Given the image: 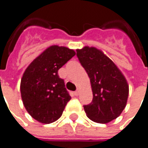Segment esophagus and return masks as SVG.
Returning <instances> with one entry per match:
<instances>
[{
    "label": "esophagus",
    "mask_w": 148,
    "mask_h": 148,
    "mask_svg": "<svg viewBox=\"0 0 148 148\" xmlns=\"http://www.w3.org/2000/svg\"><path fill=\"white\" fill-rule=\"evenodd\" d=\"M74 95L75 96H78L79 95V90H77L76 92H74Z\"/></svg>",
    "instance_id": "obj_1"
}]
</instances>
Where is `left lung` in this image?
Wrapping results in <instances>:
<instances>
[{"instance_id": "1", "label": "left lung", "mask_w": 148, "mask_h": 148, "mask_svg": "<svg viewBox=\"0 0 148 148\" xmlns=\"http://www.w3.org/2000/svg\"><path fill=\"white\" fill-rule=\"evenodd\" d=\"M79 62L90 78L93 98L85 105L86 116L93 122L107 123L118 117L127 105L129 86L115 63L96 47L77 50Z\"/></svg>"}]
</instances>
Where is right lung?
Instances as JSON below:
<instances>
[{"instance_id": "add662e5", "label": "right lung", "mask_w": 148, "mask_h": 148, "mask_svg": "<svg viewBox=\"0 0 148 148\" xmlns=\"http://www.w3.org/2000/svg\"><path fill=\"white\" fill-rule=\"evenodd\" d=\"M75 55L74 50L51 46L25 71L21 81V99L28 113L36 121L49 124L62 115L71 97L58 70Z\"/></svg>"}]
</instances>
